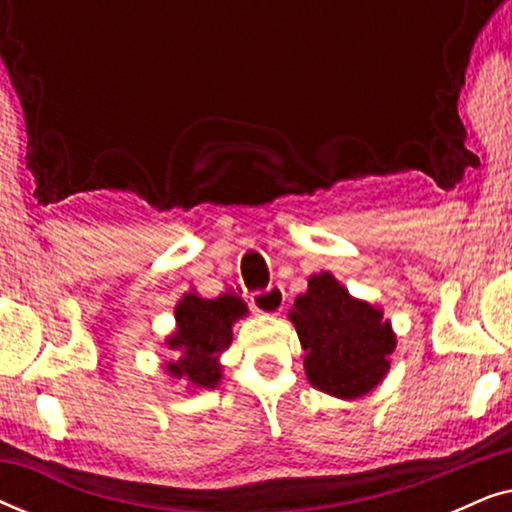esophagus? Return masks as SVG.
<instances>
[{
	"label": "esophagus",
	"instance_id": "obj_1",
	"mask_svg": "<svg viewBox=\"0 0 512 512\" xmlns=\"http://www.w3.org/2000/svg\"><path fill=\"white\" fill-rule=\"evenodd\" d=\"M251 307L261 314H279L284 307V291L279 286H270L265 291H256L251 296Z\"/></svg>",
	"mask_w": 512,
	"mask_h": 512
}]
</instances>
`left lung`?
I'll return each instance as SVG.
<instances>
[{"mask_svg":"<svg viewBox=\"0 0 512 512\" xmlns=\"http://www.w3.org/2000/svg\"><path fill=\"white\" fill-rule=\"evenodd\" d=\"M289 321L305 349V375L314 389L354 401L389 373L396 333L382 307L354 298L331 272L307 279Z\"/></svg>","mask_w":512,"mask_h":512,"instance_id":"1","label":"left lung"}]
</instances>
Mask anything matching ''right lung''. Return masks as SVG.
<instances>
[{"label": "right lung", "instance_id": "obj_1", "mask_svg": "<svg viewBox=\"0 0 512 512\" xmlns=\"http://www.w3.org/2000/svg\"><path fill=\"white\" fill-rule=\"evenodd\" d=\"M247 314V303L233 291L216 298L184 293L174 307V331L163 342L174 354L163 363L167 377L184 380L188 391L214 389L223 377L221 354L233 342L235 321Z\"/></svg>", "mask_w": 512, "mask_h": 512}]
</instances>
